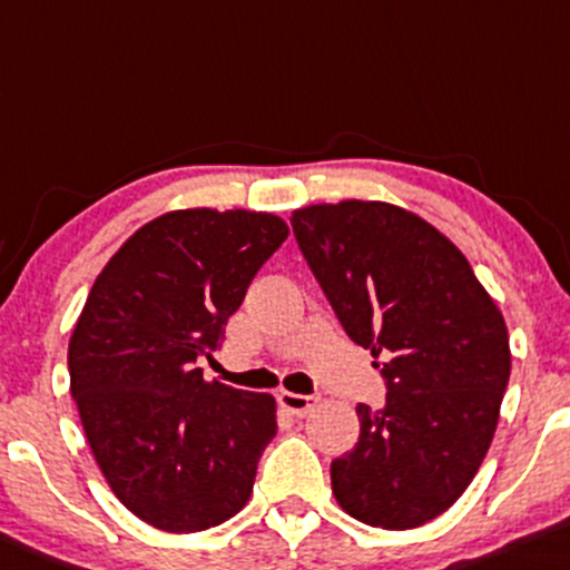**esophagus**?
I'll use <instances>...</instances> for the list:
<instances>
[{
  "mask_svg": "<svg viewBox=\"0 0 570 570\" xmlns=\"http://www.w3.org/2000/svg\"><path fill=\"white\" fill-rule=\"evenodd\" d=\"M279 404H283L291 414H296V417H304V414H309L312 409H315L317 399H315V395L287 393V390H283V393H279Z\"/></svg>",
  "mask_w": 570,
  "mask_h": 570,
  "instance_id": "1",
  "label": "esophagus"
}]
</instances>
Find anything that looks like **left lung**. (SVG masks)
Listing matches in <instances>:
<instances>
[{
    "label": "left lung",
    "mask_w": 570,
    "mask_h": 570,
    "mask_svg": "<svg viewBox=\"0 0 570 570\" xmlns=\"http://www.w3.org/2000/svg\"><path fill=\"white\" fill-rule=\"evenodd\" d=\"M291 226L347 336L385 357V406L357 404V444L331 463L338 507L374 528L425 525L490 450L511 371L503 315L465 255L406 209L315 204Z\"/></svg>",
    "instance_id": "8db88e82"
}]
</instances>
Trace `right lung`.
I'll use <instances>...</instances> for the list:
<instances>
[{"label": "right lung", "mask_w": 570, "mask_h": 570, "mask_svg": "<svg viewBox=\"0 0 570 570\" xmlns=\"http://www.w3.org/2000/svg\"><path fill=\"white\" fill-rule=\"evenodd\" d=\"M287 239L277 215L177 209L101 268L69 338V382L101 474L169 533L226 522L250 501L277 433L268 393L204 382L228 317Z\"/></svg>", "instance_id": "obj_1"}]
</instances>
